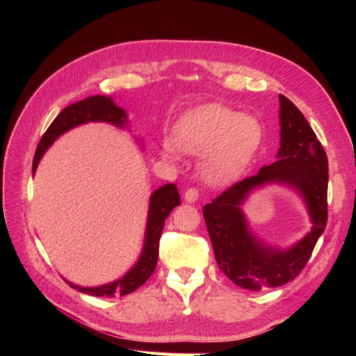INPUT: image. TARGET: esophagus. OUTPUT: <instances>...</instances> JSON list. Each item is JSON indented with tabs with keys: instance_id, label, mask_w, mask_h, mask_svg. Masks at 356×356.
<instances>
[{
	"instance_id": "esophagus-1",
	"label": "esophagus",
	"mask_w": 356,
	"mask_h": 356,
	"mask_svg": "<svg viewBox=\"0 0 356 356\" xmlns=\"http://www.w3.org/2000/svg\"><path fill=\"white\" fill-rule=\"evenodd\" d=\"M184 199H186L188 203L197 202V199H199V190H197V188H188V190L186 191Z\"/></svg>"
}]
</instances>
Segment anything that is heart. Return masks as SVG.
Returning a JSON list of instances; mask_svg holds the SVG:
<instances>
[{"instance_id": "obj_1", "label": "heart", "mask_w": 356, "mask_h": 356, "mask_svg": "<svg viewBox=\"0 0 356 356\" xmlns=\"http://www.w3.org/2000/svg\"><path fill=\"white\" fill-rule=\"evenodd\" d=\"M264 139V127L254 115L220 104H207L187 111L174 129L179 152L203 156L202 174L215 186L230 184L252 163ZM175 147L163 144V156L177 157Z\"/></svg>"}]
</instances>
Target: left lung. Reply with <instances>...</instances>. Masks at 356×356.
Listing matches in <instances>:
<instances>
[{
    "mask_svg": "<svg viewBox=\"0 0 356 356\" xmlns=\"http://www.w3.org/2000/svg\"><path fill=\"white\" fill-rule=\"evenodd\" d=\"M281 147L272 165L248 177L204 204L203 217L220 270L238 286L251 291L282 286L300 275L324 233L328 218V160L324 147L297 106L279 95ZM270 181L297 189L311 215L310 234L288 250L272 248L250 233L240 209L247 195Z\"/></svg>",
    "mask_w": 356,
    "mask_h": 356,
    "instance_id": "obj_1",
    "label": "left lung"
}]
</instances>
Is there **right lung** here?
I'll list each match as a JSON object with an SVG mask.
<instances>
[{
    "label": "right lung",
    "instance_id": "obj_1",
    "mask_svg": "<svg viewBox=\"0 0 356 356\" xmlns=\"http://www.w3.org/2000/svg\"><path fill=\"white\" fill-rule=\"evenodd\" d=\"M89 122H106L118 127H124L127 123V114L120 106H117L111 98L102 95L89 96V98L83 101L68 105L51 122L46 134L41 136L34 156V161H32V172H35L46 149L62 134H65L75 126ZM179 203L181 200L178 188L172 182L170 184L161 186L153 193L152 197H149L145 241L141 257H139L138 263L123 277L101 286H80L67 281L68 285L74 289H79L80 293L96 297H115L134 293L135 289L145 284L147 279L153 275L159 258V242L161 232H163L165 227V220L169 217L170 211L178 207Z\"/></svg>",
    "mask_w": 356,
    "mask_h": 356
}]
</instances>
